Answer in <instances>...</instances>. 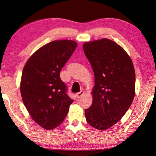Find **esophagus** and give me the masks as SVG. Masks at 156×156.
Masks as SVG:
<instances>
[{
	"label": "esophagus",
	"mask_w": 156,
	"mask_h": 156,
	"mask_svg": "<svg viewBox=\"0 0 156 156\" xmlns=\"http://www.w3.org/2000/svg\"><path fill=\"white\" fill-rule=\"evenodd\" d=\"M83 94H84V91H80V92H78V93L76 94V97L78 98H80L82 96H83Z\"/></svg>",
	"instance_id": "obj_1"
}]
</instances>
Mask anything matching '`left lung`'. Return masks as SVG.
Wrapping results in <instances>:
<instances>
[{"label": "left lung", "mask_w": 156, "mask_h": 156, "mask_svg": "<svg viewBox=\"0 0 156 156\" xmlns=\"http://www.w3.org/2000/svg\"><path fill=\"white\" fill-rule=\"evenodd\" d=\"M93 69V103L84 111L87 122L105 130L118 122L130 107L135 96L136 74L132 60L120 45L102 38L83 44Z\"/></svg>", "instance_id": "left-lung-1"}]
</instances>
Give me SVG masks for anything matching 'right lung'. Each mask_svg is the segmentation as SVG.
Instances as JSON below:
<instances>
[{"label":"right lung","instance_id":"obj_1","mask_svg":"<svg viewBox=\"0 0 156 156\" xmlns=\"http://www.w3.org/2000/svg\"><path fill=\"white\" fill-rule=\"evenodd\" d=\"M76 47L73 41H52L37 50L23 69L20 83L23 103L33 120L46 129L60 125L73 102L60 72Z\"/></svg>","mask_w":156,"mask_h":156}]
</instances>
